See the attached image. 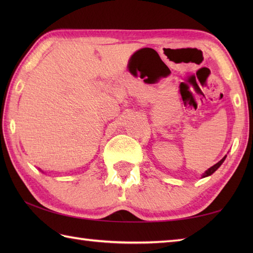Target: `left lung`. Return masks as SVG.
<instances>
[{
  "instance_id": "1",
  "label": "left lung",
  "mask_w": 253,
  "mask_h": 253,
  "mask_svg": "<svg viewBox=\"0 0 253 253\" xmlns=\"http://www.w3.org/2000/svg\"><path fill=\"white\" fill-rule=\"evenodd\" d=\"M225 159H226V155H225V157H224V158H223L221 161H219V162H217L215 165H213L212 168H210V169H209L206 171V173L203 174V176H202V177H207V176L212 175V174L214 173V171H215V170H216V169L219 168V166L222 165V163L224 162V160H225Z\"/></svg>"
}]
</instances>
